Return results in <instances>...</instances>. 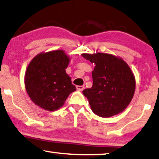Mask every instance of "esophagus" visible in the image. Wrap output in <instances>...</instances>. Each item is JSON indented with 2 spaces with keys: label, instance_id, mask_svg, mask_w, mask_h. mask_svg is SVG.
<instances>
[{
  "label": "esophagus",
  "instance_id": "esophagus-1",
  "mask_svg": "<svg viewBox=\"0 0 159 159\" xmlns=\"http://www.w3.org/2000/svg\"><path fill=\"white\" fill-rule=\"evenodd\" d=\"M76 88L77 90L82 91L84 89V86H76Z\"/></svg>",
  "mask_w": 159,
  "mask_h": 159
}]
</instances>
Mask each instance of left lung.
I'll use <instances>...</instances> for the list:
<instances>
[{
	"label": "left lung",
	"mask_w": 159,
	"mask_h": 159,
	"mask_svg": "<svg viewBox=\"0 0 159 159\" xmlns=\"http://www.w3.org/2000/svg\"><path fill=\"white\" fill-rule=\"evenodd\" d=\"M82 57L96 65L92 87L82 91L93 113L110 117L123 112L135 89V77L130 67L122 58L109 54H83Z\"/></svg>",
	"instance_id": "left-lung-1"
}]
</instances>
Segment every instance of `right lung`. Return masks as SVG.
I'll list each match as a JSON object with an SVG mask.
<instances>
[{
	"label": "right lung",
	"mask_w": 159,
	"mask_h": 159,
	"mask_svg": "<svg viewBox=\"0 0 159 159\" xmlns=\"http://www.w3.org/2000/svg\"><path fill=\"white\" fill-rule=\"evenodd\" d=\"M70 58L63 50L41 53L30 61L25 74L27 93L38 106L55 111L76 90L66 72Z\"/></svg>",
	"instance_id": "right-lung-1"
}]
</instances>
